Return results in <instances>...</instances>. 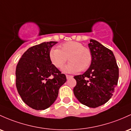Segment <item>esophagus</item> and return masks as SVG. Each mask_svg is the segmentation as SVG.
Returning <instances> with one entry per match:
<instances>
[{
	"instance_id": "1",
	"label": "esophagus",
	"mask_w": 131,
	"mask_h": 131,
	"mask_svg": "<svg viewBox=\"0 0 131 131\" xmlns=\"http://www.w3.org/2000/svg\"><path fill=\"white\" fill-rule=\"evenodd\" d=\"M66 77H67V80H68V79L72 78L73 77V76H71V75H68V74H67V75H66Z\"/></svg>"
}]
</instances>
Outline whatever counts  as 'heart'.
<instances>
[{
    "label": "heart",
    "instance_id": "1",
    "mask_svg": "<svg viewBox=\"0 0 131 131\" xmlns=\"http://www.w3.org/2000/svg\"><path fill=\"white\" fill-rule=\"evenodd\" d=\"M67 58L70 63L64 70L68 73H76L90 68L93 57L90 48L74 41L64 43L59 46L58 49H53L50 52V61L59 70L64 67Z\"/></svg>",
    "mask_w": 131,
    "mask_h": 131
}]
</instances>
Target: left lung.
<instances>
[{
    "label": "left lung",
    "mask_w": 131,
    "mask_h": 131,
    "mask_svg": "<svg viewBox=\"0 0 131 131\" xmlns=\"http://www.w3.org/2000/svg\"><path fill=\"white\" fill-rule=\"evenodd\" d=\"M88 47L93 57L91 64L83 74L74 77L77 85L73 93L81 104L95 108L113 96L118 81L119 68L111 50L93 39Z\"/></svg>",
    "instance_id": "obj_1"
}]
</instances>
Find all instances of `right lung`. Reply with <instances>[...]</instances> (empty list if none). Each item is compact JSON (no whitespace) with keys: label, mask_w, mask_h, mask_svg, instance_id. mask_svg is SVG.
Listing matches in <instances>:
<instances>
[{"label":"right lung","mask_w":131,"mask_h":131,"mask_svg":"<svg viewBox=\"0 0 131 131\" xmlns=\"http://www.w3.org/2000/svg\"><path fill=\"white\" fill-rule=\"evenodd\" d=\"M57 41L33 46L24 53L16 67V87L27 105L44 110L57 100L60 88L67 81L50 60L51 48Z\"/></svg>","instance_id":"right-lung-1"}]
</instances>
